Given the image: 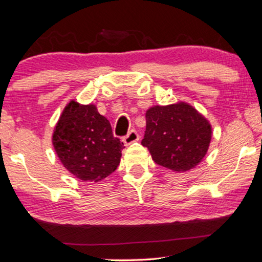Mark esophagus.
Listing matches in <instances>:
<instances>
[{
    "label": "esophagus",
    "instance_id": "obj_1",
    "mask_svg": "<svg viewBox=\"0 0 262 262\" xmlns=\"http://www.w3.org/2000/svg\"><path fill=\"white\" fill-rule=\"evenodd\" d=\"M137 140H139V136H138V134H137L136 130H131V131L128 132V134L123 138V142H124V144H125V145H130V144H132V143L137 142Z\"/></svg>",
    "mask_w": 262,
    "mask_h": 262
}]
</instances>
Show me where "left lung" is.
<instances>
[{
	"label": "left lung",
	"mask_w": 262,
	"mask_h": 262,
	"mask_svg": "<svg viewBox=\"0 0 262 262\" xmlns=\"http://www.w3.org/2000/svg\"><path fill=\"white\" fill-rule=\"evenodd\" d=\"M142 145L155 162L174 172L194 168L206 156L212 139L208 119L186 102L147 108Z\"/></svg>",
	"instance_id": "8db88e82"
}]
</instances>
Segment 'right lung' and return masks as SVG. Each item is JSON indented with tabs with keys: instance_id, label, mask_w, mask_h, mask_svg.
Wrapping results in <instances>:
<instances>
[{
	"instance_id": "obj_1",
	"label": "right lung",
	"mask_w": 262,
	"mask_h": 262,
	"mask_svg": "<svg viewBox=\"0 0 262 262\" xmlns=\"http://www.w3.org/2000/svg\"><path fill=\"white\" fill-rule=\"evenodd\" d=\"M52 145L63 166L82 182H100L120 163L124 144L95 104L71 99L52 132Z\"/></svg>"
}]
</instances>
